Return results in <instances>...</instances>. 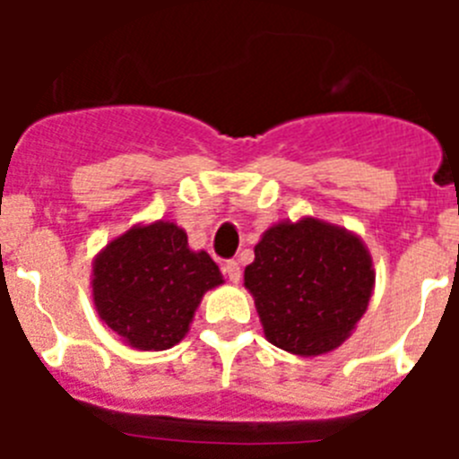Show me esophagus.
<instances>
[{
  "label": "esophagus",
  "mask_w": 459,
  "mask_h": 459,
  "mask_svg": "<svg viewBox=\"0 0 459 459\" xmlns=\"http://www.w3.org/2000/svg\"><path fill=\"white\" fill-rule=\"evenodd\" d=\"M222 271H225V275L232 280L234 285H237L238 280H241V264H238L237 259H227L225 266H222Z\"/></svg>",
  "instance_id": "34e87169"
}]
</instances>
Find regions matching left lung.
Instances as JSON below:
<instances>
[{"label":"left lung","mask_w":459,"mask_h":459,"mask_svg":"<svg viewBox=\"0 0 459 459\" xmlns=\"http://www.w3.org/2000/svg\"><path fill=\"white\" fill-rule=\"evenodd\" d=\"M243 285L271 344L322 356L338 350L366 315L375 269L359 234L307 216L262 234Z\"/></svg>","instance_id":"obj_1"}]
</instances>
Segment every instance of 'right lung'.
Masks as SVG:
<instances>
[{
    "label": "right lung",
    "mask_w": 459,
    "mask_h": 459,
    "mask_svg": "<svg viewBox=\"0 0 459 459\" xmlns=\"http://www.w3.org/2000/svg\"><path fill=\"white\" fill-rule=\"evenodd\" d=\"M204 250H190L177 222L133 225L93 257L91 296L99 317L128 347L163 351L188 333L202 296L222 285Z\"/></svg>",
    "instance_id": "right-lung-1"
}]
</instances>
